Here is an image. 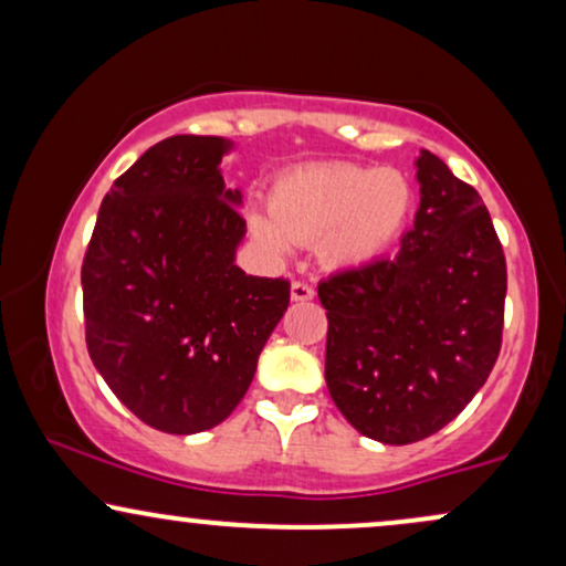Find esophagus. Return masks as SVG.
<instances>
[{
  "mask_svg": "<svg viewBox=\"0 0 566 566\" xmlns=\"http://www.w3.org/2000/svg\"><path fill=\"white\" fill-rule=\"evenodd\" d=\"M292 301H311L314 297V287H311L308 282H292V290H290Z\"/></svg>",
  "mask_w": 566,
  "mask_h": 566,
  "instance_id": "esophagus-1",
  "label": "esophagus"
}]
</instances>
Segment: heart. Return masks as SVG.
<instances>
[{"mask_svg":"<svg viewBox=\"0 0 566 566\" xmlns=\"http://www.w3.org/2000/svg\"><path fill=\"white\" fill-rule=\"evenodd\" d=\"M412 186L391 167L319 165L297 167L271 188V218L250 216L252 237L265 250L287 252L290 242H319L333 269H361L399 239Z\"/></svg>","mask_w":566,"mask_h":566,"instance_id":"b5f03b06","label":"heart"}]
</instances>
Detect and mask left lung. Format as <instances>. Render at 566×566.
Masks as SVG:
<instances>
[{
    "instance_id": "1",
    "label": "left lung",
    "mask_w": 566,
    "mask_h": 566,
    "mask_svg": "<svg viewBox=\"0 0 566 566\" xmlns=\"http://www.w3.org/2000/svg\"><path fill=\"white\" fill-rule=\"evenodd\" d=\"M420 207L394 261L324 279L329 396L382 444H412L463 412L503 340L505 255L476 188L431 151Z\"/></svg>"
}]
</instances>
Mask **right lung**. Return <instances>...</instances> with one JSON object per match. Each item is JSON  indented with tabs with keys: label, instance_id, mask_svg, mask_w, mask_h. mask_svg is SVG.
<instances>
[{
	"label": "right lung",
	"instance_id": "obj_1",
	"mask_svg": "<svg viewBox=\"0 0 566 566\" xmlns=\"http://www.w3.org/2000/svg\"><path fill=\"white\" fill-rule=\"evenodd\" d=\"M229 151L218 135L148 148L103 199L82 263L90 359L129 412L178 437L237 409L290 305L287 279L233 263L247 223L220 175Z\"/></svg>",
	"mask_w": 566,
	"mask_h": 566
}]
</instances>
